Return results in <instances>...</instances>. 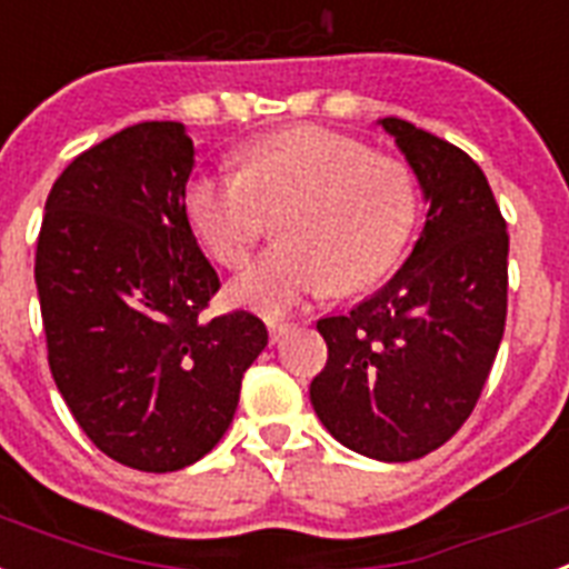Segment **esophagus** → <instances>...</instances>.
I'll return each mask as SVG.
<instances>
[{
    "instance_id": "esophagus-1",
    "label": "esophagus",
    "mask_w": 569,
    "mask_h": 569,
    "mask_svg": "<svg viewBox=\"0 0 569 569\" xmlns=\"http://www.w3.org/2000/svg\"><path fill=\"white\" fill-rule=\"evenodd\" d=\"M293 322H288V319H279V317H267V331H270V342H281L284 337L293 331Z\"/></svg>"
}]
</instances>
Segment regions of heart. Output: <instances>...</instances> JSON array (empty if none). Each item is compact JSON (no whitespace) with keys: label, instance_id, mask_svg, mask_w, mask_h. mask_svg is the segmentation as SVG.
<instances>
[{"label":"heart","instance_id":"heart-1","mask_svg":"<svg viewBox=\"0 0 569 569\" xmlns=\"http://www.w3.org/2000/svg\"><path fill=\"white\" fill-rule=\"evenodd\" d=\"M186 211L232 270L281 214L279 247L232 284L238 302L276 317L331 288L355 293L383 279L410 241L419 189L401 159L335 130L288 127L243 150L241 171L191 177Z\"/></svg>","mask_w":569,"mask_h":569}]
</instances>
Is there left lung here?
<instances>
[{
	"label": "left lung",
	"instance_id": "8db88e82",
	"mask_svg": "<svg viewBox=\"0 0 569 569\" xmlns=\"http://www.w3.org/2000/svg\"><path fill=\"white\" fill-rule=\"evenodd\" d=\"M380 124L430 209L396 279L346 317L317 322L328 360L311 403L346 448L410 462L442 448L480 401L506 328L509 232L465 150L410 121Z\"/></svg>",
	"mask_w": 569,
	"mask_h": 569
}]
</instances>
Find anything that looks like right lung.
Instances as JSON below:
<instances>
[{"label": "right lung", "mask_w": 569, "mask_h": 569, "mask_svg": "<svg viewBox=\"0 0 569 569\" xmlns=\"http://www.w3.org/2000/svg\"><path fill=\"white\" fill-rule=\"evenodd\" d=\"M194 142L142 121L60 173L37 238L51 378L98 450L136 471L203 459L267 346L250 311L206 317L220 279L186 214Z\"/></svg>", "instance_id": "1"}]
</instances>
